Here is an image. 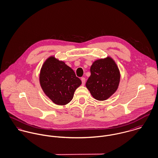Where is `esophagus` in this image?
Masks as SVG:
<instances>
[{"label": "esophagus", "instance_id": "esophagus-1", "mask_svg": "<svg viewBox=\"0 0 158 158\" xmlns=\"http://www.w3.org/2000/svg\"><path fill=\"white\" fill-rule=\"evenodd\" d=\"M81 81H82V85H83V86H84V85H85V81H86V79H85V78L82 77V78H81Z\"/></svg>", "mask_w": 158, "mask_h": 158}]
</instances>
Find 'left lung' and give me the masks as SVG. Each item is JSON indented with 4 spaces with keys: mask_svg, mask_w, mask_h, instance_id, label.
Returning a JSON list of instances; mask_svg holds the SVG:
<instances>
[{
    "mask_svg": "<svg viewBox=\"0 0 158 158\" xmlns=\"http://www.w3.org/2000/svg\"><path fill=\"white\" fill-rule=\"evenodd\" d=\"M90 73L86 86L95 99L106 100L116 91L120 81V72L112 58L95 61L90 67Z\"/></svg>",
    "mask_w": 158,
    "mask_h": 158,
    "instance_id": "1",
    "label": "left lung"
}]
</instances>
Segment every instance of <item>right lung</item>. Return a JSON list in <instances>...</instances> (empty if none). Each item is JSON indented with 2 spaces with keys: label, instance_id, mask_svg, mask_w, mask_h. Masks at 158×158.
<instances>
[{
  "label": "right lung",
  "instance_id": "right-lung-1",
  "mask_svg": "<svg viewBox=\"0 0 158 158\" xmlns=\"http://www.w3.org/2000/svg\"><path fill=\"white\" fill-rule=\"evenodd\" d=\"M39 80L45 95L54 103L61 106L72 100L75 90L81 85L72 69L54 56L44 62Z\"/></svg>",
  "mask_w": 158,
  "mask_h": 158
}]
</instances>
